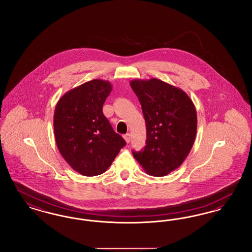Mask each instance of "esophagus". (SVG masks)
<instances>
[{
    "label": "esophagus",
    "instance_id": "esophagus-1",
    "mask_svg": "<svg viewBox=\"0 0 252 252\" xmlns=\"http://www.w3.org/2000/svg\"><path fill=\"white\" fill-rule=\"evenodd\" d=\"M130 138H131V137H130V134H129V133H126V135H124V139H125V141H126L127 144L130 142Z\"/></svg>",
    "mask_w": 252,
    "mask_h": 252
}]
</instances>
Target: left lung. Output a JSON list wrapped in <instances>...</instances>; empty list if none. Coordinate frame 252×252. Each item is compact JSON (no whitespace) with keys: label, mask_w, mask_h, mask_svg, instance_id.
Listing matches in <instances>:
<instances>
[{"label":"left lung","mask_w":252,"mask_h":252,"mask_svg":"<svg viewBox=\"0 0 252 252\" xmlns=\"http://www.w3.org/2000/svg\"><path fill=\"white\" fill-rule=\"evenodd\" d=\"M146 124V145L134 158L153 177H164L180 167L194 143L197 116L188 94L159 79H134Z\"/></svg>","instance_id":"1"}]
</instances>
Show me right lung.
<instances>
[{"label": "right lung", "instance_id": "obj_1", "mask_svg": "<svg viewBox=\"0 0 252 252\" xmlns=\"http://www.w3.org/2000/svg\"><path fill=\"white\" fill-rule=\"evenodd\" d=\"M111 90L110 82L94 79L67 92L55 108L54 132L60 154L86 177L106 172L126 145L103 113Z\"/></svg>", "mask_w": 252, "mask_h": 252}]
</instances>
